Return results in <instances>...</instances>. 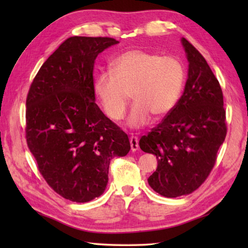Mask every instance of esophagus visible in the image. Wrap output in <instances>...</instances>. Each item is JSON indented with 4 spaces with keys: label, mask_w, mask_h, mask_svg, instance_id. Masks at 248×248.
<instances>
[{
    "label": "esophagus",
    "mask_w": 248,
    "mask_h": 248,
    "mask_svg": "<svg viewBox=\"0 0 248 248\" xmlns=\"http://www.w3.org/2000/svg\"><path fill=\"white\" fill-rule=\"evenodd\" d=\"M130 144H131V150L132 151H136L139 149V139L136 138V136H131Z\"/></svg>",
    "instance_id": "1"
}]
</instances>
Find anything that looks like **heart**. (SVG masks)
Returning a JSON list of instances; mask_svg holds the SVG:
<instances>
[{"label":"heart","instance_id":"b5f03b06","mask_svg":"<svg viewBox=\"0 0 248 248\" xmlns=\"http://www.w3.org/2000/svg\"><path fill=\"white\" fill-rule=\"evenodd\" d=\"M110 71L99 73L93 83L94 93L110 119L124 118L130 102L129 124L144 127L151 115L161 118L175 108L186 80L182 62L175 56H161L145 50H130L110 64Z\"/></svg>","mask_w":248,"mask_h":248}]
</instances>
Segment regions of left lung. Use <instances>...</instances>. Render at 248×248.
Wrapping results in <instances>:
<instances>
[{
  "mask_svg": "<svg viewBox=\"0 0 248 248\" xmlns=\"http://www.w3.org/2000/svg\"><path fill=\"white\" fill-rule=\"evenodd\" d=\"M181 43L188 61L184 92L175 108L140 140V149L157 159L149 186L168 198L191 194L202 186L227 133L217 78L192 44L186 38Z\"/></svg>",
  "mask_w": 248,
  "mask_h": 248,
  "instance_id": "8db88e82",
  "label": "left lung"
}]
</instances>
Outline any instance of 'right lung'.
I'll list each match as a JSON object with an SVG mask.
<instances>
[{"label": "right lung", "mask_w": 248, "mask_h": 248, "mask_svg": "<svg viewBox=\"0 0 248 248\" xmlns=\"http://www.w3.org/2000/svg\"><path fill=\"white\" fill-rule=\"evenodd\" d=\"M117 44L109 37L66 39L40 67L26 98L29 149L46 183L71 202L102 195L110 160L131 149L128 135L94 102V61Z\"/></svg>", "instance_id": "right-lung-1"}]
</instances>
